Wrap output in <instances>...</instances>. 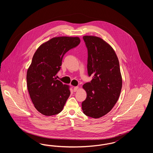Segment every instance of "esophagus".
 Returning a JSON list of instances; mask_svg holds the SVG:
<instances>
[{
  "instance_id": "34e87169",
  "label": "esophagus",
  "mask_w": 153,
  "mask_h": 153,
  "mask_svg": "<svg viewBox=\"0 0 153 153\" xmlns=\"http://www.w3.org/2000/svg\"><path fill=\"white\" fill-rule=\"evenodd\" d=\"M78 89H79V87H74L73 88V91L74 92L77 91Z\"/></svg>"
}]
</instances>
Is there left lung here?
<instances>
[{
    "label": "left lung",
    "mask_w": 153,
    "mask_h": 153,
    "mask_svg": "<svg viewBox=\"0 0 153 153\" xmlns=\"http://www.w3.org/2000/svg\"><path fill=\"white\" fill-rule=\"evenodd\" d=\"M88 50V74L91 82L83 85L87 98L82 102L85 115L100 118L112 109L119 97L122 79L119 60L112 48L102 39L83 36Z\"/></svg>",
    "instance_id": "1"
}]
</instances>
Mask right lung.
Wrapping results in <instances>:
<instances>
[{
    "mask_svg": "<svg viewBox=\"0 0 153 153\" xmlns=\"http://www.w3.org/2000/svg\"><path fill=\"white\" fill-rule=\"evenodd\" d=\"M80 43L79 37L58 36L42 44L34 53L27 72V85L35 108L45 116L62 111L71 92L69 86L57 80L62 58Z\"/></svg>",
    "mask_w": 153,
    "mask_h": 153,
    "instance_id": "obj_1",
    "label": "right lung"
}]
</instances>
